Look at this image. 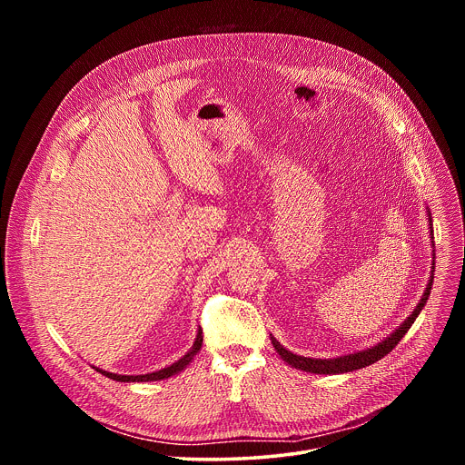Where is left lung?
<instances>
[{"instance_id":"8db88e82","label":"left lung","mask_w":465,"mask_h":465,"mask_svg":"<svg viewBox=\"0 0 465 465\" xmlns=\"http://www.w3.org/2000/svg\"><path fill=\"white\" fill-rule=\"evenodd\" d=\"M429 215V226H430V242L434 246V232H432V219H430V212H427ZM434 252V250H432ZM434 255V253H432ZM432 264H434V257H432ZM432 282H434V267L430 271V278H429V283H427V289L420 300V303L416 305V309L412 311V314L397 327L393 333L390 337H386L382 342L368 348V350H362V351H357V353H350V355H342V357H337V359H311V357H302V355H296L289 350H285L272 335H271V341H272V346L274 350L280 353V357L292 368L296 370H303V371H309V373H323V375H333V373H348V371H355V370H361V368H366L377 361H381L384 355H388L397 344H400V341L405 337L407 331L412 327L414 320L418 318V314L421 312V309L425 307L429 296H430V289H432Z\"/></svg>"}]
</instances>
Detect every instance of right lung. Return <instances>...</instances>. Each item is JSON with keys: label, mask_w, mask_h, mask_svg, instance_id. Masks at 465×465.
I'll use <instances>...</instances> for the list:
<instances>
[{"label": "right lung", "mask_w": 465, "mask_h": 465, "mask_svg": "<svg viewBox=\"0 0 465 465\" xmlns=\"http://www.w3.org/2000/svg\"><path fill=\"white\" fill-rule=\"evenodd\" d=\"M201 348H203V329H198V331H196V339H194L191 350H189L182 359H178V361L173 362L171 366L162 368V370H158V371L145 373V375H119V373L104 371V370L95 368V366H94V368H95L99 373L106 375L108 379H114V381H119V382H149V381H162V379H169V377L180 373L183 368H187V364L194 359V355H196L198 351H201Z\"/></svg>", "instance_id": "add662e5"}]
</instances>
